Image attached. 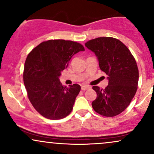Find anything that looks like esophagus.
<instances>
[{
    "label": "esophagus",
    "mask_w": 154,
    "mask_h": 154,
    "mask_svg": "<svg viewBox=\"0 0 154 154\" xmlns=\"http://www.w3.org/2000/svg\"><path fill=\"white\" fill-rule=\"evenodd\" d=\"M89 88H90V87L88 85H82V87H81V89H82V91H85V90L89 89Z\"/></svg>",
    "instance_id": "34e87169"
}]
</instances>
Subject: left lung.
<instances>
[{
    "label": "left lung",
    "mask_w": 154,
    "mask_h": 154,
    "mask_svg": "<svg viewBox=\"0 0 154 154\" xmlns=\"http://www.w3.org/2000/svg\"><path fill=\"white\" fill-rule=\"evenodd\" d=\"M85 45L95 54L109 80L105 89L93 87L97 97L92 106L100 115H118L126 109L137 91L139 73L135 58L125 44L110 37L91 40Z\"/></svg>",
    "instance_id": "1"
}]
</instances>
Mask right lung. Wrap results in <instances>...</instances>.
Instances as JSON below:
<instances>
[{"label":"right lung","instance_id":"obj_1","mask_svg":"<svg viewBox=\"0 0 154 154\" xmlns=\"http://www.w3.org/2000/svg\"><path fill=\"white\" fill-rule=\"evenodd\" d=\"M84 51L77 42L50 40L39 44L26 57L24 86L32 105L44 117L61 119L71 113L81 88L77 84L63 86L59 77L72 56Z\"/></svg>","mask_w":154,"mask_h":154}]
</instances>
